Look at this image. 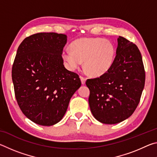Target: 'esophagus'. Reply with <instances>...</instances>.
Returning a JSON list of instances; mask_svg holds the SVG:
<instances>
[{
  "label": "esophagus",
  "instance_id": "34e87169",
  "mask_svg": "<svg viewBox=\"0 0 157 157\" xmlns=\"http://www.w3.org/2000/svg\"><path fill=\"white\" fill-rule=\"evenodd\" d=\"M80 79H81V81H82V84H85V82H86V78H84L83 76H80Z\"/></svg>",
  "mask_w": 157,
  "mask_h": 157
}]
</instances>
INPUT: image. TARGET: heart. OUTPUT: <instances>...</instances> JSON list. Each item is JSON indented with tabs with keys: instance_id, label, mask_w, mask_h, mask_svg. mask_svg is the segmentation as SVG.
<instances>
[{
	"instance_id": "obj_1",
	"label": "heart",
	"mask_w": 157,
	"mask_h": 157,
	"mask_svg": "<svg viewBox=\"0 0 157 157\" xmlns=\"http://www.w3.org/2000/svg\"><path fill=\"white\" fill-rule=\"evenodd\" d=\"M71 48L63 52V58L69 69L75 70L80 67L84 61V68L94 76L107 72L115 56L113 44L106 39H79L71 44Z\"/></svg>"
}]
</instances>
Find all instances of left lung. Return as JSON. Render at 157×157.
I'll return each mask as SVG.
<instances>
[{"label":"left lung","instance_id":"obj_1","mask_svg":"<svg viewBox=\"0 0 157 157\" xmlns=\"http://www.w3.org/2000/svg\"><path fill=\"white\" fill-rule=\"evenodd\" d=\"M145 72L136 44L119 36L116 55L105 73L88 79L89 104L94 118L104 124H116L136 110L144 88Z\"/></svg>","mask_w":157,"mask_h":157}]
</instances>
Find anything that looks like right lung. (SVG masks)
I'll list each match as a JSON object with an SVG mask.
<instances>
[{
	"label": "right lung",
	"instance_id": "1",
	"mask_svg": "<svg viewBox=\"0 0 157 157\" xmlns=\"http://www.w3.org/2000/svg\"><path fill=\"white\" fill-rule=\"evenodd\" d=\"M66 41L63 34H34L21 42L13 63L16 100L23 113L40 125L51 126L62 120L82 84L78 74L63 66Z\"/></svg>",
	"mask_w": 157,
	"mask_h": 157
}]
</instances>
